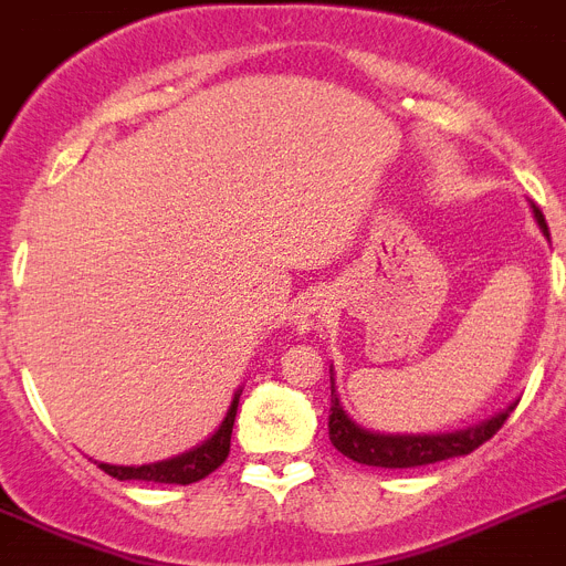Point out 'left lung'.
<instances>
[{
    "label": "left lung",
    "instance_id": "1",
    "mask_svg": "<svg viewBox=\"0 0 566 566\" xmlns=\"http://www.w3.org/2000/svg\"><path fill=\"white\" fill-rule=\"evenodd\" d=\"M533 214L538 220L544 237H549L547 220L541 214V209L533 202ZM515 403L504 412H499L490 421L478 423L472 429H461V432L447 434H380L366 432L357 427L349 415L343 412L340 400L335 395V378H332V407H329V441L335 443L337 452L366 467H384V470H409V467H427V463L447 461V458L470 455L472 449L486 443L492 434L504 427Z\"/></svg>",
    "mask_w": 566,
    "mask_h": 566
}]
</instances>
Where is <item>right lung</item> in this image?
I'll list each match as a JSON object with an SVG mask.
<instances>
[{
	"instance_id": "add662e5",
	"label": "right lung",
	"mask_w": 566,
	"mask_h": 566,
	"mask_svg": "<svg viewBox=\"0 0 566 566\" xmlns=\"http://www.w3.org/2000/svg\"><path fill=\"white\" fill-rule=\"evenodd\" d=\"M240 392L237 389L234 400H231L229 412H226L223 423L217 427V432L211 434L209 441L195 447L191 452H182L177 458H168V461L157 463H143V467H114V463H99V470L108 472L111 478L117 481H154V484H195V481H202L206 475L220 467V463L229 458L231 447V429H234V415L237 403H240Z\"/></svg>"
}]
</instances>
